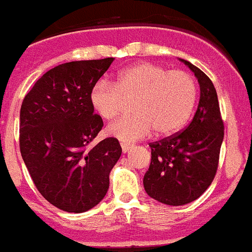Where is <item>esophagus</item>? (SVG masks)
<instances>
[{
    "label": "esophagus",
    "instance_id": "1",
    "mask_svg": "<svg viewBox=\"0 0 252 252\" xmlns=\"http://www.w3.org/2000/svg\"><path fill=\"white\" fill-rule=\"evenodd\" d=\"M121 148H122V152L124 153H127L131 148V144L128 143H121Z\"/></svg>",
    "mask_w": 252,
    "mask_h": 252
}]
</instances>
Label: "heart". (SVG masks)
<instances>
[{
  "label": "heart",
  "mask_w": 252,
  "mask_h": 252,
  "mask_svg": "<svg viewBox=\"0 0 252 252\" xmlns=\"http://www.w3.org/2000/svg\"><path fill=\"white\" fill-rule=\"evenodd\" d=\"M197 98V83L182 70H168L141 62L124 68L115 83L99 80L90 92V104L104 120L121 113L125 100L132 99V115L112 122L107 134L122 143L158 135H171L190 118Z\"/></svg>",
  "instance_id": "heart-1"
}]
</instances>
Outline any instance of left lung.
Listing matches in <instances>:
<instances>
[{
	"instance_id": "obj_1",
	"label": "left lung",
	"mask_w": 252,
	"mask_h": 252,
	"mask_svg": "<svg viewBox=\"0 0 252 252\" xmlns=\"http://www.w3.org/2000/svg\"><path fill=\"white\" fill-rule=\"evenodd\" d=\"M181 61L199 81L197 109L185 130L149 144L152 160L143 180L150 197L173 206L191 203L209 188L218 169L224 137L218 95L212 80L199 67L186 60Z\"/></svg>"
}]
</instances>
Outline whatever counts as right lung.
<instances>
[{"label": "right lung", "instance_id": "add662e5", "mask_svg": "<svg viewBox=\"0 0 252 252\" xmlns=\"http://www.w3.org/2000/svg\"><path fill=\"white\" fill-rule=\"evenodd\" d=\"M113 60L59 64L36 80L21 104L24 163L42 196L63 212L84 213L98 205L121 157L115 137L92 145L103 121L90 104V92Z\"/></svg>", "mask_w": 252, "mask_h": 252}]
</instances>
